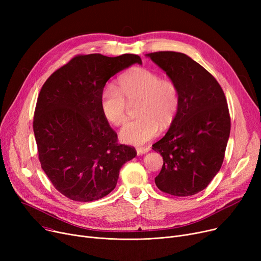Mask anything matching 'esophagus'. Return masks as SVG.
<instances>
[{
	"label": "esophagus",
	"mask_w": 261,
	"mask_h": 261,
	"mask_svg": "<svg viewBox=\"0 0 261 261\" xmlns=\"http://www.w3.org/2000/svg\"><path fill=\"white\" fill-rule=\"evenodd\" d=\"M150 151L149 147H142V148H136V152H138V155H142L145 154L147 152Z\"/></svg>",
	"instance_id": "34e87169"
}]
</instances>
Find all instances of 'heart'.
Instances as JSON below:
<instances>
[{
  "mask_svg": "<svg viewBox=\"0 0 261 261\" xmlns=\"http://www.w3.org/2000/svg\"><path fill=\"white\" fill-rule=\"evenodd\" d=\"M119 90L108 85L100 95V109L106 119L120 126L127 119L129 103L139 102L138 119L127 122L119 132L120 140L131 145H143L167 127L179 109V90L172 81L148 68H133L119 79ZM126 98L125 99L124 97ZM128 101L127 102L126 100Z\"/></svg>",
  "mask_w": 261,
  "mask_h": 261,
  "instance_id": "b5f03b06",
  "label": "heart"
}]
</instances>
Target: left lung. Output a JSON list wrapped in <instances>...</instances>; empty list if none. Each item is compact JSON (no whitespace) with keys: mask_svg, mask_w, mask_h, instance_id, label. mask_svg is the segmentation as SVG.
I'll use <instances>...</instances> for the list:
<instances>
[{"mask_svg":"<svg viewBox=\"0 0 261 261\" xmlns=\"http://www.w3.org/2000/svg\"><path fill=\"white\" fill-rule=\"evenodd\" d=\"M179 90V109L170 128L152 149L163 156L155 185L186 197L205 189L220 170L230 131L225 95L198 62L177 51L146 54Z\"/></svg>","mask_w":261,"mask_h":261,"instance_id":"left-lung-1","label":"left lung"}]
</instances>
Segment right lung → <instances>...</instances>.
<instances>
[{
  "instance_id": "add662e5",
  "label": "right lung",
  "mask_w": 261,
  "mask_h": 261,
  "mask_svg": "<svg viewBox=\"0 0 261 261\" xmlns=\"http://www.w3.org/2000/svg\"><path fill=\"white\" fill-rule=\"evenodd\" d=\"M142 64L138 55L76 56L45 81L34 116L39 160L45 174L68 199L91 202L115 188L123 164L135 149L117 144V135L100 109L107 81Z\"/></svg>"
}]
</instances>
